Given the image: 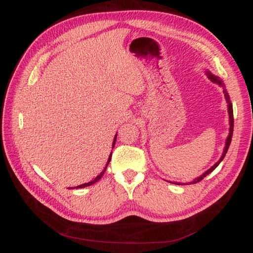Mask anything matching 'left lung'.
<instances>
[{"label": "left lung", "instance_id": "left-lung-1", "mask_svg": "<svg viewBox=\"0 0 253 253\" xmlns=\"http://www.w3.org/2000/svg\"><path fill=\"white\" fill-rule=\"evenodd\" d=\"M206 75L208 76V78L211 80L212 83H214V84H217L218 85H221V87L223 88V92H224V96H225V99H226V102H227V107H228V115H229V133H228V136H227V138H226V141H225V147H224V151H223V153H222V155H221V158H219V160L217 161V162L214 164L212 168H210L207 171H204V173L201 175V176H199L198 178H196L195 180H192V181H190L189 184H197L198 181H200V180H202L204 177H206L207 175H209L210 173H211V171H213L214 169H215L217 166H218V164L222 162L223 161V159L225 158V155H226V153H227V150H228V148H229V146H230V142H232V137H233V130H234V114H233V104H232V102H230V99H229V95H228V93H227V91H226V89H225V84H224V83H223V80H221L219 79L217 76H214V75L212 74V73H210L209 71H206ZM169 182H173V181H169ZM173 184H175V185H186V184H184V182H173ZM188 184V182H187Z\"/></svg>", "mask_w": 253, "mask_h": 253}]
</instances>
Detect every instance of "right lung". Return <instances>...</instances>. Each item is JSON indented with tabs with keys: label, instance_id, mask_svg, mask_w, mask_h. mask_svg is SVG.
<instances>
[{
	"label": "right lung",
	"instance_id": "right-lung-1",
	"mask_svg": "<svg viewBox=\"0 0 253 253\" xmlns=\"http://www.w3.org/2000/svg\"><path fill=\"white\" fill-rule=\"evenodd\" d=\"M116 137H117V133L115 135V137H114V140H113V147L112 148H114V146H115V141H116ZM111 158H112V153L110 154V157H109V160H107V162H106V165H105V168L103 169V170L101 171V173L95 177V178L93 179V180H91V181H89V182H85V184H83V185H79V186H77L76 188H84V187H88V186H91V185H93V184H95L96 181H99L100 180V178L102 176H103V174L105 173V170H106V168H107V165H109V163H110V161H111ZM68 189H72V188H68Z\"/></svg>",
	"mask_w": 253,
	"mask_h": 253
}]
</instances>
